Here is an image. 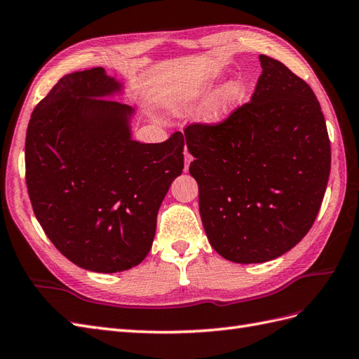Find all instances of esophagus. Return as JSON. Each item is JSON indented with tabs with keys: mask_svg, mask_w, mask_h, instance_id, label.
<instances>
[{
	"mask_svg": "<svg viewBox=\"0 0 359 359\" xmlns=\"http://www.w3.org/2000/svg\"><path fill=\"white\" fill-rule=\"evenodd\" d=\"M191 161H192V156L187 151L185 153V171H188V168H189V163H191Z\"/></svg>",
	"mask_w": 359,
	"mask_h": 359,
	"instance_id": "esophagus-1",
	"label": "esophagus"
}]
</instances>
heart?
<instances>
[{"label": "heart", "instance_id": "obj_1", "mask_svg": "<svg viewBox=\"0 0 359 359\" xmlns=\"http://www.w3.org/2000/svg\"><path fill=\"white\" fill-rule=\"evenodd\" d=\"M243 95V86L240 83L227 85L217 97L209 101V104L205 109V118L208 121H219V119L227 115L231 107L236 103Z\"/></svg>", "mask_w": 359, "mask_h": 359}]
</instances>
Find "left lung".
Masks as SVG:
<instances>
[{"label":"left lung","mask_w":359,"mask_h":359,"mask_svg":"<svg viewBox=\"0 0 359 359\" xmlns=\"http://www.w3.org/2000/svg\"><path fill=\"white\" fill-rule=\"evenodd\" d=\"M252 100L222 123L189 124L198 208L208 240L224 259L279 258L316 222L330 172V142L318 100L279 60L259 56Z\"/></svg>","instance_id":"left-lung-1"}]
</instances>
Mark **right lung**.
<instances>
[{
	"label": "right lung",
	"mask_w": 359,
	"mask_h": 359,
	"mask_svg": "<svg viewBox=\"0 0 359 359\" xmlns=\"http://www.w3.org/2000/svg\"><path fill=\"white\" fill-rule=\"evenodd\" d=\"M103 68L62 77L33 110L25 182L34 215L79 267L124 271L149 255L156 218L183 170L180 132L159 144L132 140L133 109Z\"/></svg>",
	"instance_id": "add662e5"
}]
</instances>
